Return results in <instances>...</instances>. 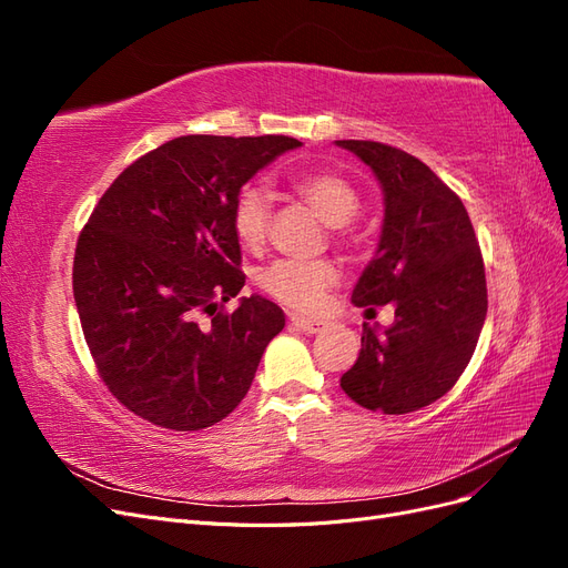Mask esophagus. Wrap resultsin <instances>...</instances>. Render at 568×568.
<instances>
[{
	"label": "esophagus",
	"instance_id": "34e87169",
	"mask_svg": "<svg viewBox=\"0 0 568 568\" xmlns=\"http://www.w3.org/2000/svg\"><path fill=\"white\" fill-rule=\"evenodd\" d=\"M288 322L294 324V326H298V329L305 332V334H320V332L324 329V326H326V322L311 320V317H301V315H291Z\"/></svg>",
	"mask_w": 568,
	"mask_h": 568
}]
</instances>
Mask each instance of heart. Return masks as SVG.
Here are the masks:
<instances>
[{"mask_svg":"<svg viewBox=\"0 0 568 568\" xmlns=\"http://www.w3.org/2000/svg\"><path fill=\"white\" fill-rule=\"evenodd\" d=\"M296 196L311 205V211L334 227L338 244L348 242V222L359 213V194L351 180L334 170H315L291 182ZM272 215V199L261 186H244L232 203V230L239 244L248 251H261L267 242ZM338 282V267L320 261H277L257 274V284L270 298L291 307V311L315 313L322 307L326 291Z\"/></svg>","mask_w":568,"mask_h":568,"instance_id":"b5f03b06","label":"heart"}]
</instances>
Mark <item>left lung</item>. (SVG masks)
<instances>
[{
  "label": "left lung",
  "mask_w": 568,
  "mask_h": 568,
  "mask_svg": "<svg viewBox=\"0 0 568 568\" xmlns=\"http://www.w3.org/2000/svg\"><path fill=\"white\" fill-rule=\"evenodd\" d=\"M336 144L374 170L386 203L382 242L353 303L395 305L388 329L365 324L341 388L372 412L407 415L443 398L469 365L488 313L484 255L462 199L426 163L382 142Z\"/></svg>",
  "instance_id": "left-lung-1"
}]
</instances>
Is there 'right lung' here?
<instances>
[{
  "mask_svg": "<svg viewBox=\"0 0 568 568\" xmlns=\"http://www.w3.org/2000/svg\"><path fill=\"white\" fill-rule=\"evenodd\" d=\"M294 136H175L120 173L82 227L73 296L101 382L136 417L199 432L244 400L280 305L242 291L232 203Z\"/></svg>",
  "mask_w": 568,
  "mask_h": 568,
  "instance_id": "add662e5",
  "label": "right lung"
}]
</instances>
